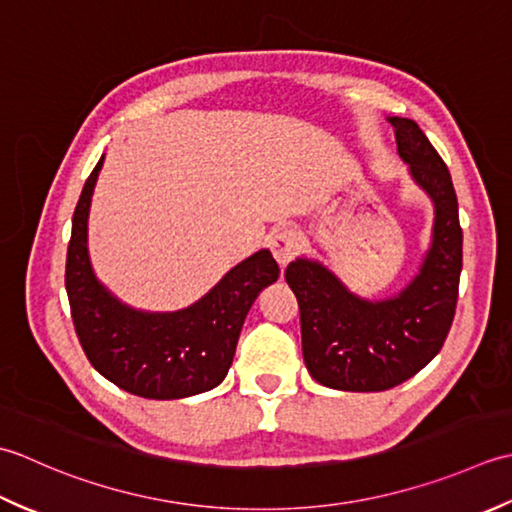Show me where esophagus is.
I'll list each match as a JSON object with an SVG mask.
<instances>
[{
  "instance_id": "esophagus-1",
  "label": "esophagus",
  "mask_w": 512,
  "mask_h": 512,
  "mask_svg": "<svg viewBox=\"0 0 512 512\" xmlns=\"http://www.w3.org/2000/svg\"><path fill=\"white\" fill-rule=\"evenodd\" d=\"M269 249H271V254H274L276 263L280 267H287L289 260L298 254L300 236L294 232V229H287V227L285 229H278V232L271 236Z\"/></svg>"
}]
</instances>
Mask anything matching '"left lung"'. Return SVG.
<instances>
[{
    "label": "left lung",
    "instance_id": "8db88e82",
    "mask_svg": "<svg viewBox=\"0 0 512 512\" xmlns=\"http://www.w3.org/2000/svg\"><path fill=\"white\" fill-rule=\"evenodd\" d=\"M411 181L431 198V241L409 283L384 298L351 291L318 258L285 271L300 307L311 378L338 391H387L422 371L453 325L462 274V227L451 172L413 119L387 117Z\"/></svg>",
    "mask_w": 512,
    "mask_h": 512
}]
</instances>
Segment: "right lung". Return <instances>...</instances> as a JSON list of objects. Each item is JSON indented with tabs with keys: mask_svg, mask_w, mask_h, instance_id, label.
<instances>
[{
	"mask_svg": "<svg viewBox=\"0 0 512 512\" xmlns=\"http://www.w3.org/2000/svg\"><path fill=\"white\" fill-rule=\"evenodd\" d=\"M83 185L72 216L66 291L83 351L103 378L148 400H181L212 391L232 367L247 311L280 269L269 249L234 265L192 305L148 311L123 302L101 283L88 252V216L103 168Z\"/></svg>",
	"mask_w": 512,
	"mask_h": 512,
	"instance_id": "1",
	"label": "right lung"
}]
</instances>
